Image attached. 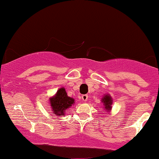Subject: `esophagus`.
I'll return each mask as SVG.
<instances>
[{"label": "esophagus", "instance_id": "obj_1", "mask_svg": "<svg viewBox=\"0 0 159 159\" xmlns=\"http://www.w3.org/2000/svg\"><path fill=\"white\" fill-rule=\"evenodd\" d=\"M81 98H82V100H83L84 102H87V98H88V96H87V95H83Z\"/></svg>", "mask_w": 159, "mask_h": 159}]
</instances>
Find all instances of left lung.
Segmentation results:
<instances>
[{"mask_svg":"<svg viewBox=\"0 0 159 159\" xmlns=\"http://www.w3.org/2000/svg\"><path fill=\"white\" fill-rule=\"evenodd\" d=\"M102 103L103 105V109L105 111H106V114L111 113V109H112V104H113V98L110 96V94L107 93L103 96V97L101 99Z\"/></svg>","mask_w":159,"mask_h":159,"instance_id":"obj_1","label":"left lung"}]
</instances>
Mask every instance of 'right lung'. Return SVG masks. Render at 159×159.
<instances>
[{
  "label": "right lung",
  "instance_id": "right-lung-1",
  "mask_svg": "<svg viewBox=\"0 0 159 159\" xmlns=\"http://www.w3.org/2000/svg\"><path fill=\"white\" fill-rule=\"evenodd\" d=\"M48 101L52 112L58 116H64L66 110L75 102L73 98L68 96L64 87L58 89L56 93L49 98Z\"/></svg>",
  "mask_w": 159,
  "mask_h": 159
}]
</instances>
